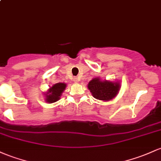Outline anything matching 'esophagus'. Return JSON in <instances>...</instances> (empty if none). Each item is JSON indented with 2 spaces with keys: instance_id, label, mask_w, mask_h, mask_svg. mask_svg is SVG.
Listing matches in <instances>:
<instances>
[{
  "instance_id": "obj_1",
  "label": "esophagus",
  "mask_w": 161,
  "mask_h": 161,
  "mask_svg": "<svg viewBox=\"0 0 161 161\" xmlns=\"http://www.w3.org/2000/svg\"><path fill=\"white\" fill-rule=\"evenodd\" d=\"M73 81H74V82H75V83H77V82H79V79H78V78H74Z\"/></svg>"
}]
</instances>
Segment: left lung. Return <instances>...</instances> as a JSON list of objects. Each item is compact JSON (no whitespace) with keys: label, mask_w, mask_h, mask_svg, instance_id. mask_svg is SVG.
Wrapping results in <instances>:
<instances>
[{"label":"left lung","mask_w":161,"mask_h":161,"mask_svg":"<svg viewBox=\"0 0 161 161\" xmlns=\"http://www.w3.org/2000/svg\"><path fill=\"white\" fill-rule=\"evenodd\" d=\"M88 88L95 98L106 102L112 99L117 95L121 85L118 82L102 81L97 77L90 81Z\"/></svg>","instance_id":"obj_1"}]
</instances>
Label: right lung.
I'll use <instances>...</instances> for the list:
<instances>
[{
	"instance_id": "1",
	"label": "right lung",
	"mask_w": 161,
	"mask_h": 161,
	"mask_svg": "<svg viewBox=\"0 0 161 161\" xmlns=\"http://www.w3.org/2000/svg\"><path fill=\"white\" fill-rule=\"evenodd\" d=\"M66 87V84L63 83V82H59V83L53 85L47 92V94H45L46 102H49V103H53L59 100Z\"/></svg>"
}]
</instances>
